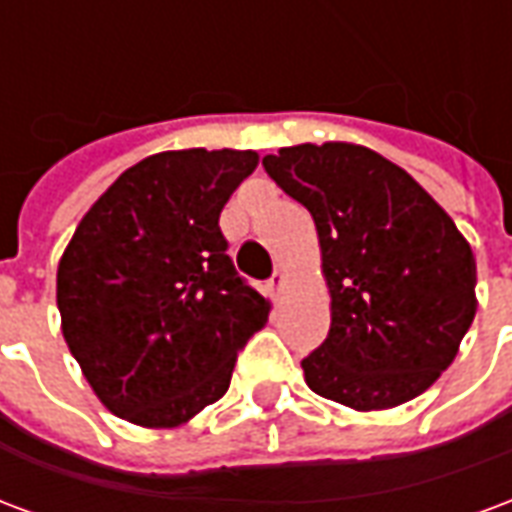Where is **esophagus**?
Segmentation results:
<instances>
[{
    "mask_svg": "<svg viewBox=\"0 0 512 512\" xmlns=\"http://www.w3.org/2000/svg\"><path fill=\"white\" fill-rule=\"evenodd\" d=\"M266 288H268V296H271V299H279V290H282V274H274V277L268 279L266 282Z\"/></svg>",
    "mask_w": 512,
    "mask_h": 512,
    "instance_id": "obj_1",
    "label": "esophagus"
}]
</instances>
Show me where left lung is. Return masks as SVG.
Returning <instances> with one entry per match:
<instances>
[{
	"label": "left lung",
	"instance_id": "1",
	"mask_svg": "<svg viewBox=\"0 0 512 512\" xmlns=\"http://www.w3.org/2000/svg\"><path fill=\"white\" fill-rule=\"evenodd\" d=\"M268 178L312 213L332 326L301 359L315 395L376 411L422 395L477 312L472 246L439 202L376 150L282 147Z\"/></svg>",
	"mask_w": 512,
	"mask_h": 512
}]
</instances>
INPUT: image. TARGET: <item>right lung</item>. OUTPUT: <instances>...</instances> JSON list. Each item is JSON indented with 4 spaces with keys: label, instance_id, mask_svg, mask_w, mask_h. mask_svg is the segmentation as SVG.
<instances>
[{
    "label": "right lung",
    "instance_id": "1",
    "mask_svg": "<svg viewBox=\"0 0 512 512\" xmlns=\"http://www.w3.org/2000/svg\"><path fill=\"white\" fill-rule=\"evenodd\" d=\"M252 150H167L98 197L57 268L62 334L112 414L175 428L216 403L268 301L227 255L219 213Z\"/></svg>",
    "mask_w": 512,
    "mask_h": 512
}]
</instances>
